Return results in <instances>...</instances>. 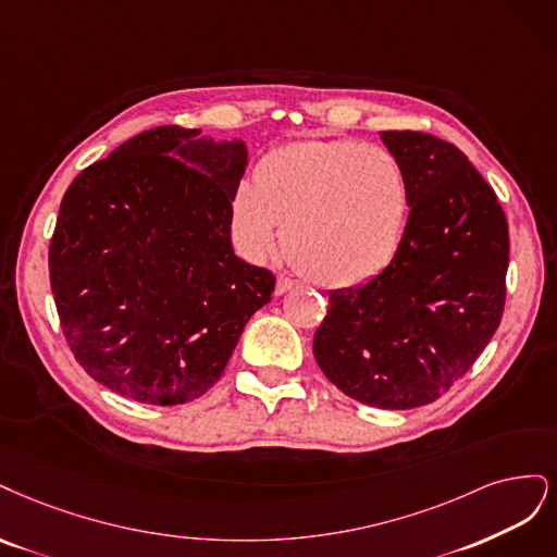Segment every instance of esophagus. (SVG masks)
<instances>
[{
  "mask_svg": "<svg viewBox=\"0 0 557 557\" xmlns=\"http://www.w3.org/2000/svg\"><path fill=\"white\" fill-rule=\"evenodd\" d=\"M294 280L292 277H277V282H275V294L277 296H282V294H286V292H289V289H294Z\"/></svg>",
  "mask_w": 557,
  "mask_h": 557,
  "instance_id": "esophagus-1",
  "label": "esophagus"
}]
</instances>
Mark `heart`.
Returning a JSON list of instances; mask_svg holds the SVG:
<instances>
[{
  "instance_id": "obj_1",
  "label": "heart",
  "mask_w": 557,
  "mask_h": 557,
  "mask_svg": "<svg viewBox=\"0 0 557 557\" xmlns=\"http://www.w3.org/2000/svg\"><path fill=\"white\" fill-rule=\"evenodd\" d=\"M409 218L400 161L356 140H302L265 154L231 203L233 236L249 257L275 249L331 289L366 284L396 259Z\"/></svg>"
}]
</instances>
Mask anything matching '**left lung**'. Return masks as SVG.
Instances as JSON below:
<instances>
[{
	"label": "left lung",
	"instance_id": "1",
	"mask_svg": "<svg viewBox=\"0 0 557 557\" xmlns=\"http://www.w3.org/2000/svg\"><path fill=\"white\" fill-rule=\"evenodd\" d=\"M409 185L405 238L384 271L333 292L314 358L345 396L380 409L435 403L495 335L509 226L493 187L454 143L382 132Z\"/></svg>",
	"mask_w": 557,
	"mask_h": 557
}]
</instances>
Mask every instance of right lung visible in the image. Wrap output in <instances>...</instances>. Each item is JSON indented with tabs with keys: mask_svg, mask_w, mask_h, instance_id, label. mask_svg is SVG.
<instances>
[{
	"mask_svg": "<svg viewBox=\"0 0 557 557\" xmlns=\"http://www.w3.org/2000/svg\"><path fill=\"white\" fill-rule=\"evenodd\" d=\"M169 124L122 143L64 191L48 249L62 333L120 396L183 405L220 380L275 275L233 255L243 140Z\"/></svg>",
	"mask_w": 557,
	"mask_h": 557,
	"instance_id": "right-lung-1",
	"label": "right lung"
}]
</instances>
